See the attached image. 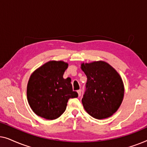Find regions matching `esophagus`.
Here are the masks:
<instances>
[{
    "instance_id": "obj_1",
    "label": "esophagus",
    "mask_w": 147,
    "mask_h": 147,
    "mask_svg": "<svg viewBox=\"0 0 147 147\" xmlns=\"http://www.w3.org/2000/svg\"><path fill=\"white\" fill-rule=\"evenodd\" d=\"M78 96H81V94H82V90H78Z\"/></svg>"
}]
</instances>
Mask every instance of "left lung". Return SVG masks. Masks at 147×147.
<instances>
[{"instance_id": "1", "label": "left lung", "mask_w": 147, "mask_h": 147, "mask_svg": "<svg viewBox=\"0 0 147 147\" xmlns=\"http://www.w3.org/2000/svg\"><path fill=\"white\" fill-rule=\"evenodd\" d=\"M81 69L88 79L82 100L84 109L96 119L110 117L117 111L124 98L121 76L104 61L82 63Z\"/></svg>"}]
</instances>
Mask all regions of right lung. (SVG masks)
<instances>
[{
	"label": "right lung",
	"mask_w": 147,
	"mask_h": 147,
	"mask_svg": "<svg viewBox=\"0 0 147 147\" xmlns=\"http://www.w3.org/2000/svg\"><path fill=\"white\" fill-rule=\"evenodd\" d=\"M67 67L63 61H49L31 74L27 87V100L37 116L55 120L65 111L68 100L78 96L72 90L71 78H63Z\"/></svg>",
	"instance_id": "1"
}]
</instances>
